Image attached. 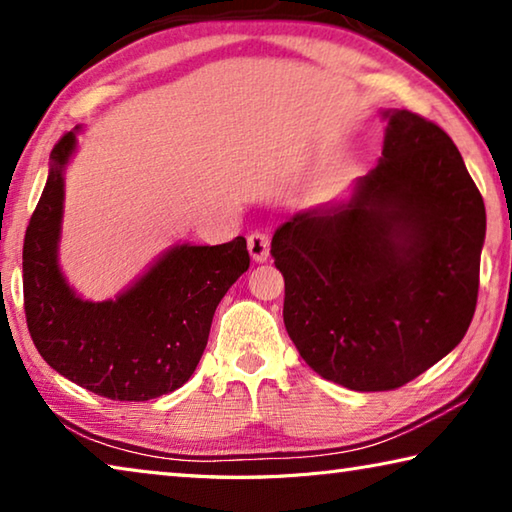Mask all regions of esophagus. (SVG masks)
<instances>
[{
    "mask_svg": "<svg viewBox=\"0 0 512 512\" xmlns=\"http://www.w3.org/2000/svg\"><path fill=\"white\" fill-rule=\"evenodd\" d=\"M268 250H271V237L266 232H250L248 235V253L255 262H266Z\"/></svg>",
    "mask_w": 512,
    "mask_h": 512,
    "instance_id": "esophagus-1",
    "label": "esophagus"
}]
</instances>
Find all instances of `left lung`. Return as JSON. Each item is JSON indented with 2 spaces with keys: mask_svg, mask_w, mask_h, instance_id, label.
I'll return each instance as SVG.
<instances>
[{
  "mask_svg": "<svg viewBox=\"0 0 512 512\" xmlns=\"http://www.w3.org/2000/svg\"><path fill=\"white\" fill-rule=\"evenodd\" d=\"M388 117L384 158L341 205L275 230L284 325L320 377L393 391L452 352L479 296L485 205L443 128Z\"/></svg>",
  "mask_w": 512,
  "mask_h": 512,
  "instance_id": "left-lung-1",
  "label": "left lung"
}]
</instances>
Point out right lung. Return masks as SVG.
<instances>
[{
  "label": "right lung",
  "instance_id": "1",
  "mask_svg": "<svg viewBox=\"0 0 512 512\" xmlns=\"http://www.w3.org/2000/svg\"><path fill=\"white\" fill-rule=\"evenodd\" d=\"M76 146L65 133L51 149L47 185L22 248L24 314L51 368L117 402H146L192 377L221 298L248 271L246 239L176 246L117 300L88 302L58 271L63 169Z\"/></svg>",
  "mask_w": 512,
  "mask_h": 512
}]
</instances>
